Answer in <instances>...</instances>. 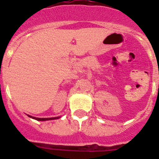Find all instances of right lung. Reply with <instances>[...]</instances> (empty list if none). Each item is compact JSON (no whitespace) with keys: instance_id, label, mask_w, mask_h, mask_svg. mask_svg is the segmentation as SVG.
<instances>
[{"instance_id":"1","label":"right lung","mask_w":159,"mask_h":159,"mask_svg":"<svg viewBox=\"0 0 159 159\" xmlns=\"http://www.w3.org/2000/svg\"><path fill=\"white\" fill-rule=\"evenodd\" d=\"M28 116L32 119H34L36 120H38V121H46V120H53V119H60V116L59 117H53V118H36V117H33V116H31L29 115H28Z\"/></svg>"}]
</instances>
